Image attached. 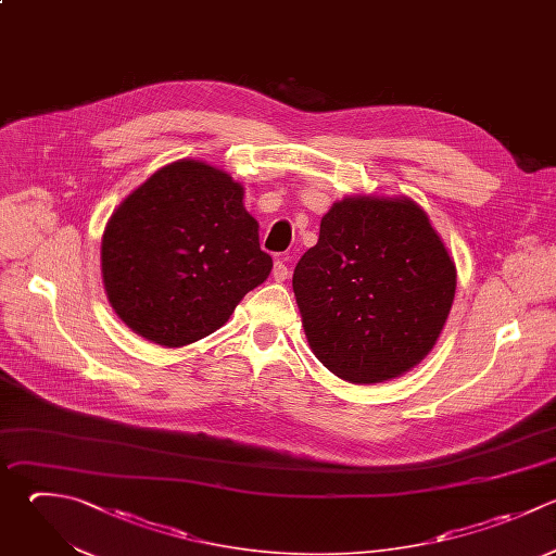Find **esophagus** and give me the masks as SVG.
<instances>
[{"instance_id": "esophagus-1", "label": "esophagus", "mask_w": 556, "mask_h": 556, "mask_svg": "<svg viewBox=\"0 0 556 556\" xmlns=\"http://www.w3.org/2000/svg\"><path fill=\"white\" fill-rule=\"evenodd\" d=\"M271 276H274V280H278V282H285V280L289 278V267H287V263H285L282 258H278V261L274 263Z\"/></svg>"}]
</instances>
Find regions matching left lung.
Masks as SVG:
<instances>
[{"label": "left lung", "instance_id": "left-lung-1", "mask_svg": "<svg viewBox=\"0 0 556 556\" xmlns=\"http://www.w3.org/2000/svg\"><path fill=\"white\" fill-rule=\"evenodd\" d=\"M456 289V269L426 213L410 200L345 198L319 226L293 271V291L315 356L334 376L382 382L434 345Z\"/></svg>", "mask_w": 556, "mask_h": 556}]
</instances>
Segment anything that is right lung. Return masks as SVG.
<instances>
[{"label": "right lung", "mask_w": 556, "mask_h": 556, "mask_svg": "<svg viewBox=\"0 0 556 556\" xmlns=\"http://www.w3.org/2000/svg\"><path fill=\"white\" fill-rule=\"evenodd\" d=\"M243 187L198 161L159 169L113 213L102 274L115 313L137 334L180 348L222 328L271 271Z\"/></svg>", "instance_id": "obj_1"}]
</instances>
